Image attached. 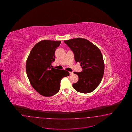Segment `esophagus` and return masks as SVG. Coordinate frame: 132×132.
<instances>
[{
  "mask_svg": "<svg viewBox=\"0 0 132 132\" xmlns=\"http://www.w3.org/2000/svg\"><path fill=\"white\" fill-rule=\"evenodd\" d=\"M69 73H70V75L71 76V75H73V72H69Z\"/></svg>",
  "mask_w": 132,
  "mask_h": 132,
  "instance_id": "obj_1",
  "label": "esophagus"
}]
</instances>
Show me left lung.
Masks as SVG:
<instances>
[{"label": "left lung", "mask_w": 132, "mask_h": 132, "mask_svg": "<svg viewBox=\"0 0 132 132\" xmlns=\"http://www.w3.org/2000/svg\"><path fill=\"white\" fill-rule=\"evenodd\" d=\"M74 53L75 60L80 62L82 72H74L78 75L77 82L72 85L78 92H92L100 84L104 70L103 56L96 45L87 39L77 38L64 40Z\"/></svg>", "instance_id": "left-lung-1"}]
</instances>
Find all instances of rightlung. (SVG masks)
I'll return each instance as SVG.
<instances>
[{
    "mask_svg": "<svg viewBox=\"0 0 132 132\" xmlns=\"http://www.w3.org/2000/svg\"><path fill=\"white\" fill-rule=\"evenodd\" d=\"M60 41L44 40L36 44L28 57L26 64L27 76L33 88L41 95L52 96L60 88V81L69 76L64 70L52 68L55 52Z\"/></svg>",
    "mask_w": 132,
    "mask_h": 132,
    "instance_id": "right-lung-1",
    "label": "right lung"
}]
</instances>
